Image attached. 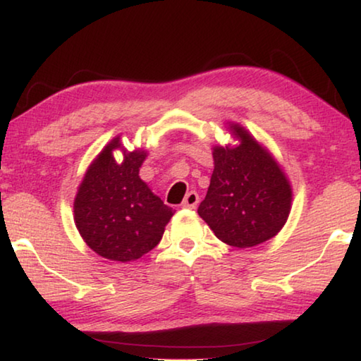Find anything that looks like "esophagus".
<instances>
[{
    "mask_svg": "<svg viewBox=\"0 0 361 361\" xmlns=\"http://www.w3.org/2000/svg\"><path fill=\"white\" fill-rule=\"evenodd\" d=\"M198 203H200L198 193L197 192H188L185 195L184 201H182V207H184V209H195Z\"/></svg>",
    "mask_w": 361,
    "mask_h": 361,
    "instance_id": "34e87169",
    "label": "esophagus"
}]
</instances>
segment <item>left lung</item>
<instances>
[{
	"instance_id": "left-lung-1",
	"label": "left lung",
	"mask_w": 361,
	"mask_h": 361,
	"mask_svg": "<svg viewBox=\"0 0 361 361\" xmlns=\"http://www.w3.org/2000/svg\"><path fill=\"white\" fill-rule=\"evenodd\" d=\"M235 145H214V171L200 217L220 241L247 249L274 238L292 209V185L271 152L235 122Z\"/></svg>"
}]
</instances>
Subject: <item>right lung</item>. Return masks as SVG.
<instances>
[{"label":"right lung","instance_id":"right-lung-1","mask_svg":"<svg viewBox=\"0 0 361 361\" xmlns=\"http://www.w3.org/2000/svg\"><path fill=\"white\" fill-rule=\"evenodd\" d=\"M123 152L118 164L113 152ZM147 150H126L122 137L104 145L87 168L74 198V224L99 257L135 262L160 243L174 209L139 177Z\"/></svg>","mask_w":361,"mask_h":361}]
</instances>
